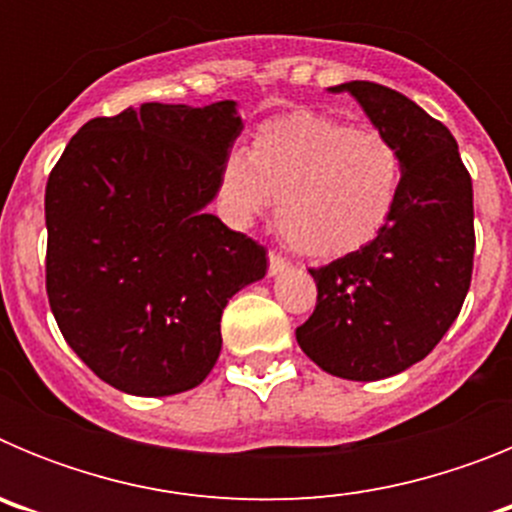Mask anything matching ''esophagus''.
Listing matches in <instances>:
<instances>
[{"instance_id": "1", "label": "esophagus", "mask_w": 512, "mask_h": 512, "mask_svg": "<svg viewBox=\"0 0 512 512\" xmlns=\"http://www.w3.org/2000/svg\"><path fill=\"white\" fill-rule=\"evenodd\" d=\"M284 269H289V261L284 259L282 253L269 251V274H271V277H277V274H282Z\"/></svg>"}]
</instances>
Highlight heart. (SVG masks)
Segmentation results:
<instances>
[{"label": "heart", "instance_id": "1", "mask_svg": "<svg viewBox=\"0 0 512 512\" xmlns=\"http://www.w3.org/2000/svg\"><path fill=\"white\" fill-rule=\"evenodd\" d=\"M405 184L397 140L377 128L318 112H292L253 133L246 158H233L223 197L251 223L277 202L284 241L312 259H336L377 241L392 223Z\"/></svg>", "mask_w": 512, "mask_h": 512}]
</instances>
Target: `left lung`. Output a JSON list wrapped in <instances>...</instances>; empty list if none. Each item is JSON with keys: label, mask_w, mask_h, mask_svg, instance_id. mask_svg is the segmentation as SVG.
Returning a JSON list of instances; mask_svg holds the SVG:
<instances>
[{"label": "left lung", "mask_w": 512, "mask_h": 512, "mask_svg": "<svg viewBox=\"0 0 512 512\" xmlns=\"http://www.w3.org/2000/svg\"><path fill=\"white\" fill-rule=\"evenodd\" d=\"M374 128L397 140L405 184L377 241L310 269L318 305L297 343L323 372L374 382L431 354L472 284V176L454 135L413 99L374 81H348Z\"/></svg>", "instance_id": "8db88e82"}]
</instances>
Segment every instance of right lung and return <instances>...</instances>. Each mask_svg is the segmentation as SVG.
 Returning <instances> with one entry per match:
<instances>
[{"label": "right lung", "instance_id": "right-lung-1", "mask_svg": "<svg viewBox=\"0 0 512 512\" xmlns=\"http://www.w3.org/2000/svg\"><path fill=\"white\" fill-rule=\"evenodd\" d=\"M243 122L235 102H146L94 117L45 184V292L63 338L102 382L140 397L212 372L230 297L266 248L205 205Z\"/></svg>", "mask_w": 512, "mask_h": 512}]
</instances>
